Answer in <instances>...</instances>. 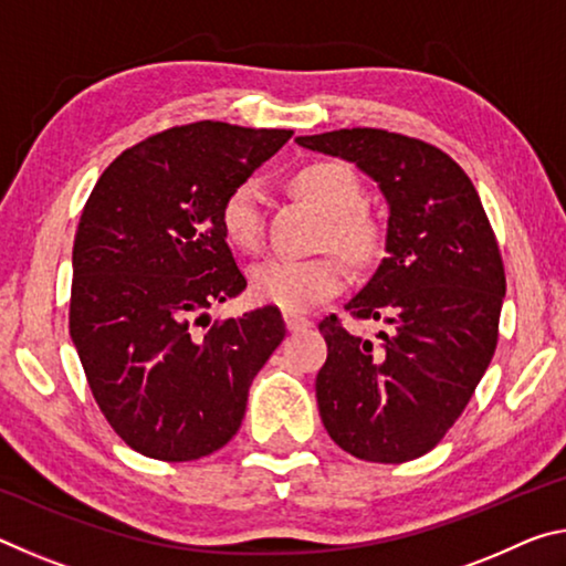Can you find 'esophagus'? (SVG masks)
I'll list each match as a JSON object with an SVG mask.
<instances>
[{
    "label": "esophagus",
    "mask_w": 566,
    "mask_h": 566,
    "mask_svg": "<svg viewBox=\"0 0 566 566\" xmlns=\"http://www.w3.org/2000/svg\"><path fill=\"white\" fill-rule=\"evenodd\" d=\"M284 322H286V329H290V332H302V329H310L312 327L310 319L300 317V314H292V312L284 314Z\"/></svg>",
    "instance_id": "obj_1"
}]
</instances>
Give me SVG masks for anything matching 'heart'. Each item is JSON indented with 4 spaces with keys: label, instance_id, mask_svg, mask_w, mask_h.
Returning a JSON list of instances; mask_svg holds the SVG:
<instances>
[{
    "label": "heart",
    "instance_id": "obj_1",
    "mask_svg": "<svg viewBox=\"0 0 566 566\" xmlns=\"http://www.w3.org/2000/svg\"><path fill=\"white\" fill-rule=\"evenodd\" d=\"M294 189L327 217L324 239L337 247L344 256L364 262L375 252V227L354 212L361 202L357 175L339 161H314L292 177ZM219 222L227 242L254 252L264 239V189L256 179H244L224 197L219 209ZM347 272L332 254L319 256H270L252 266L249 290L262 304H274L284 312H306L319 302L337 294Z\"/></svg>",
    "mask_w": 566,
    "mask_h": 566
}]
</instances>
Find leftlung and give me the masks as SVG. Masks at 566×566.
Wrapping results in <instances>:
<instances>
[{
  "instance_id": "1",
  "label": "left lung",
  "mask_w": 566,
  "mask_h": 566,
  "mask_svg": "<svg viewBox=\"0 0 566 566\" xmlns=\"http://www.w3.org/2000/svg\"><path fill=\"white\" fill-rule=\"evenodd\" d=\"M352 161L387 202V256L354 317L381 322L364 339L327 317L319 417L344 452L381 464L427 454L472 399L496 349L504 264L472 179L427 142L354 127L296 137Z\"/></svg>"
}]
</instances>
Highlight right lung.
Returning <instances> with one entry per match:
<instances>
[{
  "mask_svg": "<svg viewBox=\"0 0 566 566\" xmlns=\"http://www.w3.org/2000/svg\"><path fill=\"white\" fill-rule=\"evenodd\" d=\"M290 137L227 122L167 129L122 151L84 205L70 334L134 452L189 462L242 424L249 385L284 339L282 314L262 306L199 327L247 286L219 222L224 197Z\"/></svg>",
  "mask_w": 566,
  "mask_h": 566,
  "instance_id": "right-lung-1",
  "label": "right lung"
}]
</instances>
